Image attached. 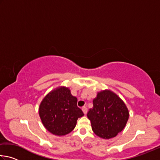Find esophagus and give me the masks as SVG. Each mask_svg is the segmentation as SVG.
I'll list each match as a JSON object with an SVG mask.
<instances>
[{
    "instance_id": "1",
    "label": "esophagus",
    "mask_w": 160,
    "mask_h": 160,
    "mask_svg": "<svg viewBox=\"0 0 160 160\" xmlns=\"http://www.w3.org/2000/svg\"><path fill=\"white\" fill-rule=\"evenodd\" d=\"M82 110L83 113L86 115L87 113H88V108H87L86 107H82Z\"/></svg>"
}]
</instances>
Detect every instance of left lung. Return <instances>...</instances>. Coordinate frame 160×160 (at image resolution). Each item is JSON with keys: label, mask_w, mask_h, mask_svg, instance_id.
<instances>
[{"label": "left lung", "mask_w": 160, "mask_h": 160, "mask_svg": "<svg viewBox=\"0 0 160 160\" xmlns=\"http://www.w3.org/2000/svg\"><path fill=\"white\" fill-rule=\"evenodd\" d=\"M92 131L99 137L109 139L123 131L129 113L124 102L109 90L98 93L93 108L88 113Z\"/></svg>", "instance_id": "obj_1"}]
</instances>
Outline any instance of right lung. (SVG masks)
<instances>
[{"label": "right lung", "mask_w": 160, "mask_h": 160, "mask_svg": "<svg viewBox=\"0 0 160 160\" xmlns=\"http://www.w3.org/2000/svg\"><path fill=\"white\" fill-rule=\"evenodd\" d=\"M77 102L68 88H61L48 94L39 106V116L45 128L57 135L71 132L78 118L84 115Z\"/></svg>", "instance_id": "add662e5"}]
</instances>
